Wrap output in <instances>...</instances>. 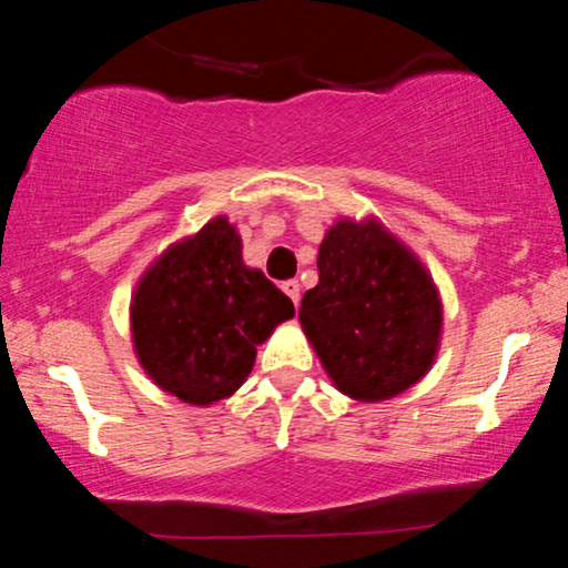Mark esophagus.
<instances>
[{"label":"esophagus","mask_w":568,"mask_h":568,"mask_svg":"<svg viewBox=\"0 0 568 568\" xmlns=\"http://www.w3.org/2000/svg\"><path fill=\"white\" fill-rule=\"evenodd\" d=\"M283 291H285V294H288L291 302L298 304V296H302V294H298V283H296V280H285Z\"/></svg>","instance_id":"esophagus-1"}]
</instances>
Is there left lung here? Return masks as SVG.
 Masks as SVG:
<instances>
[{
	"instance_id": "8db88e82",
	"label": "left lung",
	"mask_w": 568,
	"mask_h": 568,
	"mask_svg": "<svg viewBox=\"0 0 568 568\" xmlns=\"http://www.w3.org/2000/svg\"><path fill=\"white\" fill-rule=\"evenodd\" d=\"M326 375L355 402L398 396L432 369L442 302L432 274L377 221H336L298 307Z\"/></svg>"
}]
</instances>
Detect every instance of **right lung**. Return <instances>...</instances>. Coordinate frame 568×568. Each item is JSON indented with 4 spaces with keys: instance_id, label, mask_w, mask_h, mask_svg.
Listing matches in <instances>:
<instances>
[{
    "instance_id": "1",
    "label": "right lung",
    "mask_w": 568,
    "mask_h": 568,
    "mask_svg": "<svg viewBox=\"0 0 568 568\" xmlns=\"http://www.w3.org/2000/svg\"><path fill=\"white\" fill-rule=\"evenodd\" d=\"M294 317V302L242 261L229 217L178 242L132 298L134 351L148 377L185 404L221 402L251 375L255 347Z\"/></svg>"
}]
</instances>
